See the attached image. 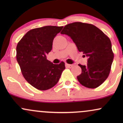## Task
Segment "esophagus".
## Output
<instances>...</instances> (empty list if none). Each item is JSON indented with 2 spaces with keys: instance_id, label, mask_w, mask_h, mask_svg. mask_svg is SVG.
Wrapping results in <instances>:
<instances>
[{
  "instance_id": "esophagus-1",
  "label": "esophagus",
  "mask_w": 123,
  "mask_h": 123,
  "mask_svg": "<svg viewBox=\"0 0 123 123\" xmlns=\"http://www.w3.org/2000/svg\"><path fill=\"white\" fill-rule=\"evenodd\" d=\"M65 66L66 68H71L72 67H73V65H71V64H68V63H66L65 64Z\"/></svg>"
}]
</instances>
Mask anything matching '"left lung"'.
Segmentation results:
<instances>
[{
  "instance_id": "left-lung-1",
  "label": "left lung",
  "mask_w": 123,
  "mask_h": 123,
  "mask_svg": "<svg viewBox=\"0 0 123 123\" xmlns=\"http://www.w3.org/2000/svg\"><path fill=\"white\" fill-rule=\"evenodd\" d=\"M61 33L70 37L78 50L88 58L86 65L79 64V83L90 88L101 85L109 74L114 58L109 38L94 25L80 22L66 25Z\"/></svg>"
}]
</instances>
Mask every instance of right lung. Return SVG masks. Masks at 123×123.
Returning a JSON list of instances; mask_svg holds the SVG:
<instances>
[{"mask_svg": "<svg viewBox=\"0 0 123 123\" xmlns=\"http://www.w3.org/2000/svg\"><path fill=\"white\" fill-rule=\"evenodd\" d=\"M63 26H45L28 31L17 46V61L22 75L39 90H49L59 81L65 63L53 64L46 55L52 49L54 37Z\"/></svg>", "mask_w": 123, "mask_h": 123, "instance_id": "right-lung-1", "label": "right lung"}]
</instances>
